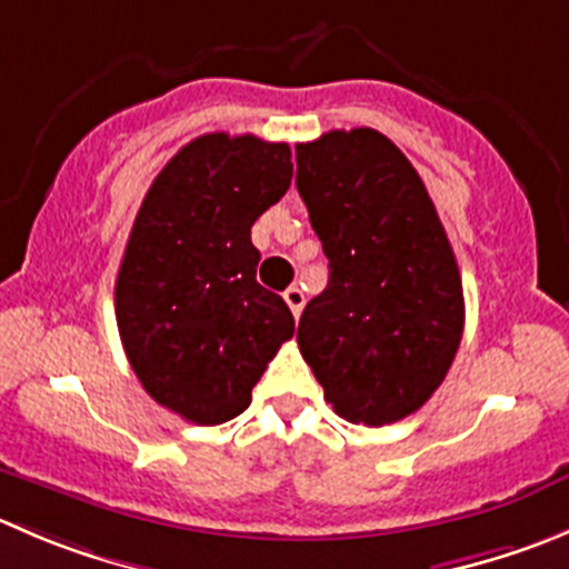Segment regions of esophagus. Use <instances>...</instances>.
<instances>
[{
	"label": "esophagus",
	"instance_id": "1",
	"mask_svg": "<svg viewBox=\"0 0 569 569\" xmlns=\"http://www.w3.org/2000/svg\"><path fill=\"white\" fill-rule=\"evenodd\" d=\"M283 300H286V306L291 308V313H295V317H300L302 306H306V295H302V289L291 286V289L283 291Z\"/></svg>",
	"mask_w": 569,
	"mask_h": 569
}]
</instances>
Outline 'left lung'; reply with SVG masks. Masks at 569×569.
<instances>
[{
    "label": "left lung",
    "instance_id": "1",
    "mask_svg": "<svg viewBox=\"0 0 569 569\" xmlns=\"http://www.w3.org/2000/svg\"><path fill=\"white\" fill-rule=\"evenodd\" d=\"M297 191L328 256V286L297 345L347 422H397L428 402L465 333L459 263L428 189L369 127L297 144Z\"/></svg>",
    "mask_w": 569,
    "mask_h": 569
}]
</instances>
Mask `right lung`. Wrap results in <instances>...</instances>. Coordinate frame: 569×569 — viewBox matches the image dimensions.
Listing matches in <instances>:
<instances>
[{
    "label": "right lung",
    "mask_w": 569,
    "mask_h": 569,
    "mask_svg": "<svg viewBox=\"0 0 569 569\" xmlns=\"http://www.w3.org/2000/svg\"><path fill=\"white\" fill-rule=\"evenodd\" d=\"M289 144L208 132L161 169L116 278V325L147 395L197 425L239 417L295 317L256 280L250 228L291 186Z\"/></svg>",
    "instance_id": "obj_1"
}]
</instances>
